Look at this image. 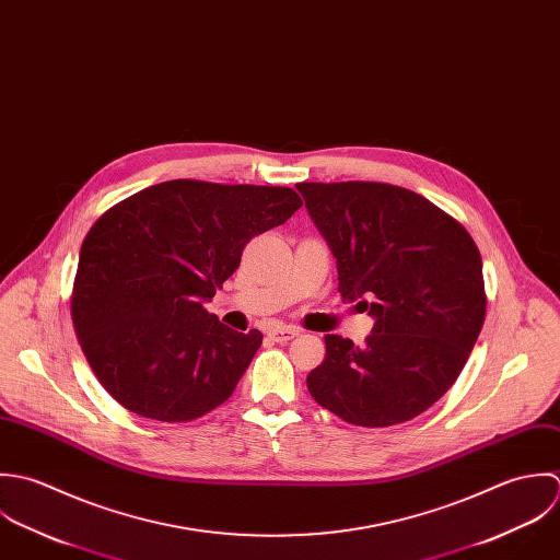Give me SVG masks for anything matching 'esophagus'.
I'll return each instance as SVG.
<instances>
[{"label":"esophagus","instance_id":"esophagus-1","mask_svg":"<svg viewBox=\"0 0 560 560\" xmlns=\"http://www.w3.org/2000/svg\"><path fill=\"white\" fill-rule=\"evenodd\" d=\"M301 334L299 329H294V327H281V325H272L270 329H268V336L272 337L275 341H290L292 337H296Z\"/></svg>","mask_w":560,"mask_h":560}]
</instances>
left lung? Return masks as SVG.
Instances as JSON below:
<instances>
[{
	"label": "left lung",
	"mask_w": 560,
	"mask_h": 560,
	"mask_svg": "<svg viewBox=\"0 0 560 560\" xmlns=\"http://www.w3.org/2000/svg\"><path fill=\"white\" fill-rule=\"evenodd\" d=\"M337 259L339 294L374 318L365 346L325 336L307 389L337 418L402 424L460 374L485 323L478 246L465 226L407 188L378 182L296 184Z\"/></svg>",
	"instance_id": "obj_1"
}]
</instances>
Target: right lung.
Instances as JSON below:
<instances>
[{"label": "right lung", "instance_id": "right-lung-1", "mask_svg": "<svg viewBox=\"0 0 560 560\" xmlns=\"http://www.w3.org/2000/svg\"><path fill=\"white\" fill-rule=\"evenodd\" d=\"M301 197L279 186L173 179L116 203L80 250L71 316L89 365L131 413L197 420L233 394L261 334H237L206 303L250 237Z\"/></svg>", "mask_w": 560, "mask_h": 560}]
</instances>
